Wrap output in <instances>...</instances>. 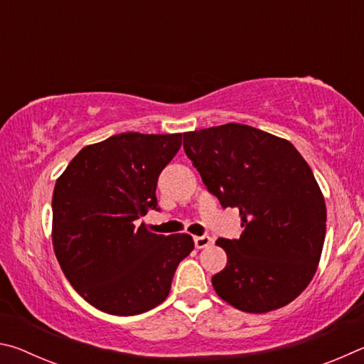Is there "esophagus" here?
<instances>
[{
    "instance_id": "1",
    "label": "esophagus",
    "mask_w": 364,
    "mask_h": 364,
    "mask_svg": "<svg viewBox=\"0 0 364 364\" xmlns=\"http://www.w3.org/2000/svg\"><path fill=\"white\" fill-rule=\"evenodd\" d=\"M194 244H196L197 249L208 247V245L212 244V237L207 236V234H204V236H196L194 237Z\"/></svg>"
}]
</instances>
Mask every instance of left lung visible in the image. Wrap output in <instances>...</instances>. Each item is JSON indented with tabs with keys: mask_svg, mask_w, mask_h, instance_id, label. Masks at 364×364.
I'll return each instance as SVG.
<instances>
[{
	"mask_svg": "<svg viewBox=\"0 0 364 364\" xmlns=\"http://www.w3.org/2000/svg\"><path fill=\"white\" fill-rule=\"evenodd\" d=\"M184 152L223 208L237 207L244 231L220 237L228 263L212 278L234 308L267 313L304 292L326 236V204L300 152L241 123L184 133Z\"/></svg>",
	"mask_w": 364,
	"mask_h": 364,
	"instance_id": "left-lung-1",
	"label": "left lung"
}]
</instances>
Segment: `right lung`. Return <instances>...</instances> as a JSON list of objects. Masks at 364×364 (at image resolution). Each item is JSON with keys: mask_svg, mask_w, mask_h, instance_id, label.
Listing matches in <instances>:
<instances>
[{"mask_svg": "<svg viewBox=\"0 0 364 364\" xmlns=\"http://www.w3.org/2000/svg\"><path fill=\"white\" fill-rule=\"evenodd\" d=\"M181 147L176 134H114L83 147L53 194V245L65 278L97 310L133 316L167 299L189 234H154L139 220L157 207L160 171Z\"/></svg>", "mask_w": 364, "mask_h": 364, "instance_id": "1", "label": "right lung"}]
</instances>
